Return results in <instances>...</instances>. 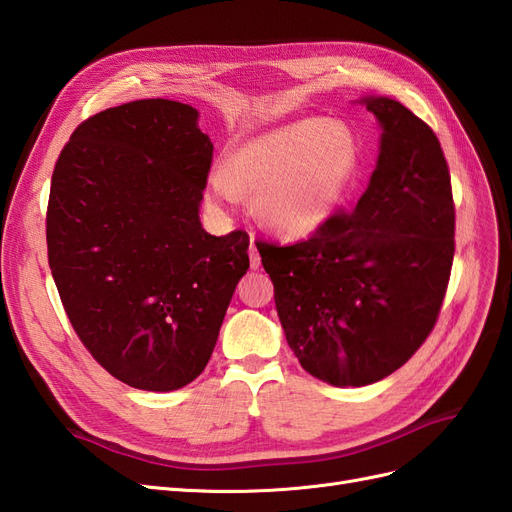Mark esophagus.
<instances>
[{
	"instance_id": "esophagus-1",
	"label": "esophagus",
	"mask_w": 512,
	"mask_h": 512,
	"mask_svg": "<svg viewBox=\"0 0 512 512\" xmlns=\"http://www.w3.org/2000/svg\"><path fill=\"white\" fill-rule=\"evenodd\" d=\"M250 267L252 269L260 267V254L256 250V245H254V237H252V245H250Z\"/></svg>"
}]
</instances>
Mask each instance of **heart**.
<instances>
[{"mask_svg":"<svg viewBox=\"0 0 512 512\" xmlns=\"http://www.w3.org/2000/svg\"><path fill=\"white\" fill-rule=\"evenodd\" d=\"M361 147L342 121H292L239 147L209 175L213 207L252 196L254 218L299 239L331 220L359 173Z\"/></svg>","mask_w":512,"mask_h":512,"instance_id":"heart-1","label":"heart"}]
</instances>
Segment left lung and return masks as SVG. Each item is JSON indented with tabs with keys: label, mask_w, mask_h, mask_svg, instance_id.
<instances>
[{
	"label": "left lung",
	"mask_w": 512,
	"mask_h": 512,
	"mask_svg": "<svg viewBox=\"0 0 512 512\" xmlns=\"http://www.w3.org/2000/svg\"><path fill=\"white\" fill-rule=\"evenodd\" d=\"M380 153L350 213L294 245L256 243L286 342L333 386L391 376L438 320L455 254L451 175L438 136L404 104L363 98Z\"/></svg>",
	"instance_id": "1"
}]
</instances>
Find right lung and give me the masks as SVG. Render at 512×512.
<instances>
[{"label": "right lung", "instance_id": "1", "mask_svg": "<svg viewBox=\"0 0 512 512\" xmlns=\"http://www.w3.org/2000/svg\"><path fill=\"white\" fill-rule=\"evenodd\" d=\"M213 143L198 111L136 100L89 117L61 149L46 209L49 267L91 356L134 389L203 374L250 237H213L198 209Z\"/></svg>", "mask_w": 512, "mask_h": 512}]
</instances>
